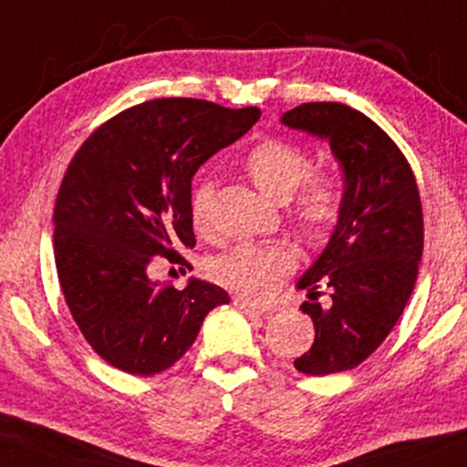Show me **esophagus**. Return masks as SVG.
<instances>
[{
	"mask_svg": "<svg viewBox=\"0 0 467 467\" xmlns=\"http://www.w3.org/2000/svg\"><path fill=\"white\" fill-rule=\"evenodd\" d=\"M234 306L241 308L244 313H248V316H263V313H265V308L254 305V302L245 300V297H234Z\"/></svg>",
	"mask_w": 467,
	"mask_h": 467,
	"instance_id": "obj_1",
	"label": "esophagus"
}]
</instances>
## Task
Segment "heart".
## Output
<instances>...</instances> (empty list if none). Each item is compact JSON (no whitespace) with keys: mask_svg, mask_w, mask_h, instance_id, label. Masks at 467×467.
Masks as SVG:
<instances>
[{"mask_svg":"<svg viewBox=\"0 0 467 467\" xmlns=\"http://www.w3.org/2000/svg\"><path fill=\"white\" fill-rule=\"evenodd\" d=\"M244 165L252 182L278 202L289 200L313 170L311 156L285 139H265L256 143L245 156ZM213 204L215 182L198 178L189 193V215L195 233L204 237L213 228ZM339 213V189L328 178H309L294 202L296 222L313 239H324L335 228ZM296 265L297 250L291 244H244L215 258L211 274L230 291H237L250 300H265Z\"/></svg>","mask_w":467,"mask_h":467,"instance_id":"heart-1","label":"heart"}]
</instances>
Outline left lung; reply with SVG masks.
<instances>
[{"mask_svg":"<svg viewBox=\"0 0 467 467\" xmlns=\"http://www.w3.org/2000/svg\"><path fill=\"white\" fill-rule=\"evenodd\" d=\"M280 121L326 139L344 170L337 226L297 283L316 341L294 365L308 376L346 372L383 344L411 297L424 248L418 182L389 134L350 106L308 102ZM319 286L331 291L328 307L317 302Z\"/></svg>","mask_w":467,"mask_h":467,"instance_id":"left-lung-1","label":"left lung"}]
</instances>
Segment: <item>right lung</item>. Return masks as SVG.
Masks as SVG:
<instances>
[{
  "label": "right lung",
  "mask_w": 467,
  "mask_h": 467,
  "mask_svg": "<svg viewBox=\"0 0 467 467\" xmlns=\"http://www.w3.org/2000/svg\"><path fill=\"white\" fill-rule=\"evenodd\" d=\"M258 117L256 106L150 99L102 123L71 159L54 206L56 272L84 339L112 368H171L211 308L230 302L217 285L191 278L176 289L150 269L189 265L178 248L195 245L191 178Z\"/></svg>",
  "instance_id": "right-lung-1"
}]
</instances>
